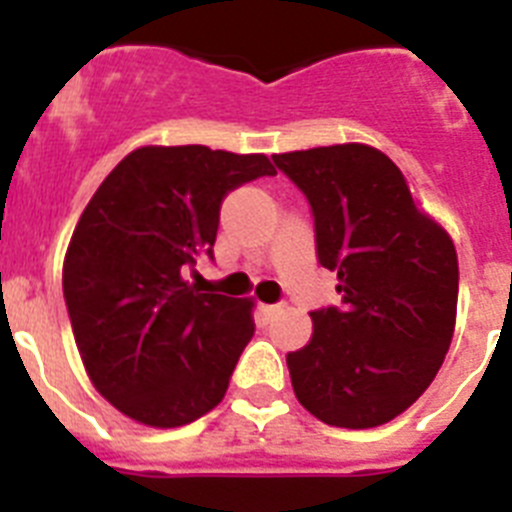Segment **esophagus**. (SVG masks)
Here are the masks:
<instances>
[{"label": "esophagus", "mask_w": 512, "mask_h": 512, "mask_svg": "<svg viewBox=\"0 0 512 512\" xmlns=\"http://www.w3.org/2000/svg\"><path fill=\"white\" fill-rule=\"evenodd\" d=\"M259 310H261V315H264L266 320H274L279 312H282V305H261Z\"/></svg>", "instance_id": "1"}]
</instances>
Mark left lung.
Returning <instances> with one entry per match:
<instances>
[{
  "label": "left lung",
  "instance_id": "obj_1",
  "mask_svg": "<svg viewBox=\"0 0 512 512\" xmlns=\"http://www.w3.org/2000/svg\"><path fill=\"white\" fill-rule=\"evenodd\" d=\"M315 217L318 261L338 271V307L310 312L287 354L305 410L336 428H377L413 405L451 346L459 261L402 171L364 143L277 153Z\"/></svg>",
  "mask_w": 512,
  "mask_h": 512
}]
</instances>
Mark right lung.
<instances>
[{"label": "right lung", "instance_id": "right-lung-1", "mask_svg": "<svg viewBox=\"0 0 512 512\" xmlns=\"http://www.w3.org/2000/svg\"><path fill=\"white\" fill-rule=\"evenodd\" d=\"M264 153L143 146L81 212L63 259V297L99 395L151 428L210 413L251 341L253 302L184 279L215 246L220 205L274 176Z\"/></svg>", "mask_w": 512, "mask_h": 512}]
</instances>
